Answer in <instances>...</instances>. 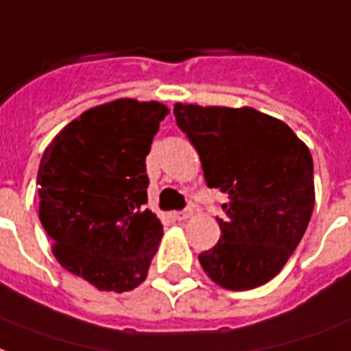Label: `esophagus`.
I'll use <instances>...</instances> for the list:
<instances>
[{
	"instance_id": "34e87169",
	"label": "esophagus",
	"mask_w": 351,
	"mask_h": 351,
	"mask_svg": "<svg viewBox=\"0 0 351 351\" xmlns=\"http://www.w3.org/2000/svg\"><path fill=\"white\" fill-rule=\"evenodd\" d=\"M193 215V208H184L180 210V212H175V217L178 219V221H182V219H188V217H191Z\"/></svg>"
}]
</instances>
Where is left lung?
Returning <instances> with one entry per match:
<instances>
[{"label": "left lung", "mask_w": 351, "mask_h": 351, "mask_svg": "<svg viewBox=\"0 0 351 351\" xmlns=\"http://www.w3.org/2000/svg\"><path fill=\"white\" fill-rule=\"evenodd\" d=\"M176 124L201 158L208 188L228 201L221 238L199 255L227 290L274 279L305 234L314 208L313 156L290 126L253 108L175 104Z\"/></svg>", "instance_id": "8db88e82"}]
</instances>
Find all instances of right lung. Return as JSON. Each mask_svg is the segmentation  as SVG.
Segmentation results:
<instances>
[{
    "mask_svg": "<svg viewBox=\"0 0 351 351\" xmlns=\"http://www.w3.org/2000/svg\"><path fill=\"white\" fill-rule=\"evenodd\" d=\"M169 110L121 98L66 124L38 165V219L66 271L98 290L141 285L163 227L147 204L150 145Z\"/></svg>",
    "mask_w": 351,
    "mask_h": 351,
    "instance_id": "obj_1",
    "label": "right lung"
}]
</instances>
